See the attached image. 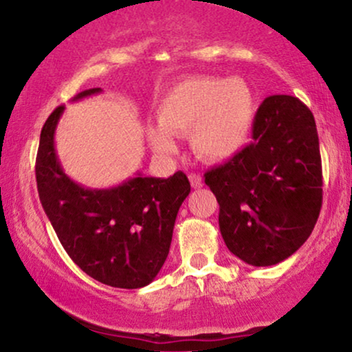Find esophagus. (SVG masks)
<instances>
[{
  "label": "esophagus",
  "mask_w": 352,
  "mask_h": 352,
  "mask_svg": "<svg viewBox=\"0 0 352 352\" xmlns=\"http://www.w3.org/2000/svg\"><path fill=\"white\" fill-rule=\"evenodd\" d=\"M189 181H190V186L194 187V189H200V187L204 186V179H201V176L195 175V173L189 175Z\"/></svg>",
  "instance_id": "esophagus-1"
}]
</instances>
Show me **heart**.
I'll return each instance as SVG.
<instances>
[{
  "mask_svg": "<svg viewBox=\"0 0 352 352\" xmlns=\"http://www.w3.org/2000/svg\"><path fill=\"white\" fill-rule=\"evenodd\" d=\"M254 120L252 88L240 78L190 76L171 86L158 104V123L147 136L158 155L177 152L175 136L190 134L195 153L226 162L248 144Z\"/></svg>",
  "mask_w": 352,
  "mask_h": 352,
  "instance_id": "1",
  "label": "heart"
}]
</instances>
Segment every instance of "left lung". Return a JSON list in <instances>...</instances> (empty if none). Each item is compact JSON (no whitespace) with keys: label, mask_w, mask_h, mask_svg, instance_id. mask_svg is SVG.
I'll return each mask as SVG.
<instances>
[{"label":"left lung","mask_w":352,"mask_h":352,"mask_svg":"<svg viewBox=\"0 0 352 352\" xmlns=\"http://www.w3.org/2000/svg\"><path fill=\"white\" fill-rule=\"evenodd\" d=\"M253 139L205 173L219 204L229 252L252 266H274L309 237L322 206V162L314 115L293 96H269Z\"/></svg>","instance_id":"left-lung-1"}]
</instances>
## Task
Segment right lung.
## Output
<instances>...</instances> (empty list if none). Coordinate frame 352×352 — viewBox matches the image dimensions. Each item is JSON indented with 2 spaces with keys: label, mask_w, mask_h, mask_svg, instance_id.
I'll return each instance as SVG.
<instances>
[{
  "label": "right lung",
  "mask_w": 352,
  "mask_h": 352,
  "mask_svg": "<svg viewBox=\"0 0 352 352\" xmlns=\"http://www.w3.org/2000/svg\"><path fill=\"white\" fill-rule=\"evenodd\" d=\"M100 91H81L72 100ZM64 110L57 107L41 129L35 173L43 210L72 261L89 277L117 288L146 287L166 261L190 182L177 171L166 179L136 173L109 189L78 184L65 175L54 146Z\"/></svg>",
  "instance_id": "obj_1"
}]
</instances>
